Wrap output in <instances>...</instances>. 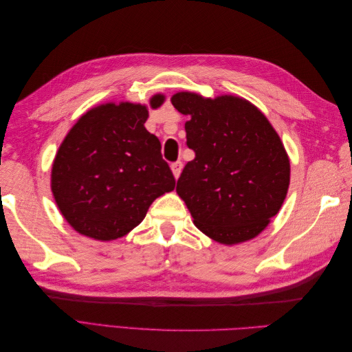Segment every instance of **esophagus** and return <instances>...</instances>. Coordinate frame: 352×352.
I'll use <instances>...</instances> for the list:
<instances>
[{"mask_svg": "<svg viewBox=\"0 0 352 352\" xmlns=\"http://www.w3.org/2000/svg\"><path fill=\"white\" fill-rule=\"evenodd\" d=\"M172 172H173V176L177 179L179 176H180V173H182V168H184V164L180 163V162H176V163H173L172 166Z\"/></svg>", "mask_w": 352, "mask_h": 352, "instance_id": "34e87169", "label": "esophagus"}]
</instances>
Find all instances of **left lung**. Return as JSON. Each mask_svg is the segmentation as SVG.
I'll use <instances>...</instances> for the list:
<instances>
[{"mask_svg": "<svg viewBox=\"0 0 352 352\" xmlns=\"http://www.w3.org/2000/svg\"><path fill=\"white\" fill-rule=\"evenodd\" d=\"M170 101L189 117L186 144L195 158L185 166L176 192L194 225L223 245L258 236L289 188L291 163L279 133L238 95L206 98L182 91Z\"/></svg>", "mask_w": 352, "mask_h": 352, "instance_id": "8db88e82", "label": "left lung"}]
</instances>
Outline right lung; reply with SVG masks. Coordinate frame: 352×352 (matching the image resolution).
<instances>
[{
	"label": "right lung",
	"instance_id": "1",
	"mask_svg": "<svg viewBox=\"0 0 352 352\" xmlns=\"http://www.w3.org/2000/svg\"><path fill=\"white\" fill-rule=\"evenodd\" d=\"M166 97L154 94L150 107ZM148 107L104 102L79 117L58 146L51 190L61 216L83 236L109 242L127 235L176 180L158 138L145 129Z\"/></svg>",
	"mask_w": 352,
	"mask_h": 352
}]
</instances>
